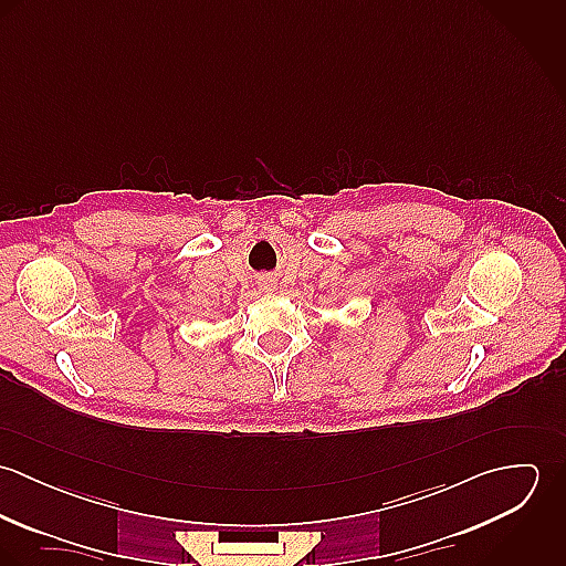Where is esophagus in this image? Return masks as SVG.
I'll use <instances>...</instances> for the list:
<instances>
[{"mask_svg":"<svg viewBox=\"0 0 566 566\" xmlns=\"http://www.w3.org/2000/svg\"><path fill=\"white\" fill-rule=\"evenodd\" d=\"M259 287L261 290H272V287H276V283L270 276H263V279H259Z\"/></svg>","mask_w":566,"mask_h":566,"instance_id":"obj_1","label":"esophagus"}]
</instances>
